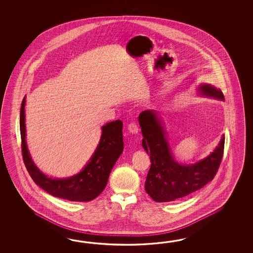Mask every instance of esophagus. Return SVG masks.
I'll use <instances>...</instances> for the list:
<instances>
[{
	"mask_svg": "<svg viewBox=\"0 0 253 253\" xmlns=\"http://www.w3.org/2000/svg\"><path fill=\"white\" fill-rule=\"evenodd\" d=\"M128 129L129 133H131V134H137L138 133V126L135 124V123H130L128 125Z\"/></svg>",
	"mask_w": 253,
	"mask_h": 253,
	"instance_id": "esophagus-1",
	"label": "esophagus"
}]
</instances>
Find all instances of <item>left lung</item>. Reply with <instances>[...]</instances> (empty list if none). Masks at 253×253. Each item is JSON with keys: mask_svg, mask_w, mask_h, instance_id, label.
Returning <instances> with one entry per match:
<instances>
[{"mask_svg": "<svg viewBox=\"0 0 253 253\" xmlns=\"http://www.w3.org/2000/svg\"><path fill=\"white\" fill-rule=\"evenodd\" d=\"M197 90L199 96L224 100L221 90L211 84L203 83ZM138 121L143 134L142 145L150 156L145 189L152 199L158 203L179 199L203 188L213 179L223 155L224 134L209 156L194 164L182 165L172 155L159 112L145 110L140 113Z\"/></svg>", "mask_w": 253, "mask_h": 253, "instance_id": "left-lung-1", "label": "left lung"}]
</instances>
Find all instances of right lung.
Masks as SVG:
<instances>
[{"label": "right lung", "instance_id": "obj_1", "mask_svg": "<svg viewBox=\"0 0 253 253\" xmlns=\"http://www.w3.org/2000/svg\"><path fill=\"white\" fill-rule=\"evenodd\" d=\"M24 108L25 97L20 114L22 157L34 183L54 197L71 202H89L95 199L106 187L109 173L123 152L122 121L116 120L103 126L97 148L81 172L70 177L53 178L43 173L35 166L28 150Z\"/></svg>", "mask_w": 253, "mask_h": 253}]
</instances>
